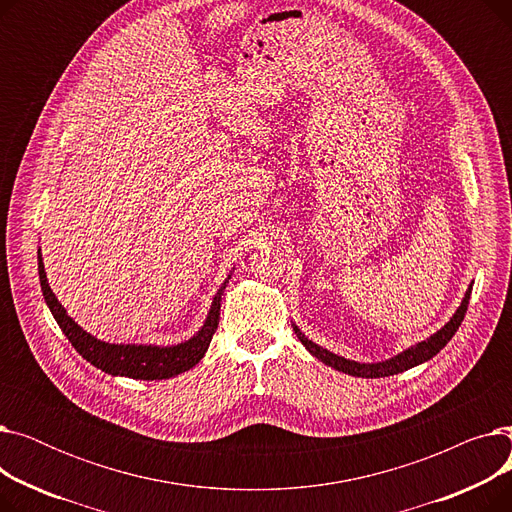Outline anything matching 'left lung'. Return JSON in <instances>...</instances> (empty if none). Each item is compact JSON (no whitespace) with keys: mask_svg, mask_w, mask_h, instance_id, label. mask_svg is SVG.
Returning <instances> with one entry per match:
<instances>
[{"mask_svg":"<svg viewBox=\"0 0 512 512\" xmlns=\"http://www.w3.org/2000/svg\"><path fill=\"white\" fill-rule=\"evenodd\" d=\"M471 290H473V284H469L467 292H465V299L461 301L459 309L454 311V315L450 317L448 324L444 328H440L434 336H429L427 340L423 342H417L415 346L407 348V351L398 353L396 357L392 359H386V361H380V363H359V361H351V359H344L340 355H334L330 353L328 348L315 344L313 340H309L297 324H292V330L294 334L299 336V340L303 342V346L307 348V351L319 359L321 363H326L342 373H348V375H355V378H388V375H396V373H402L407 371L415 365H421L425 361H429L432 357H436L442 348L450 342V338L456 334V330H459L461 321L465 319V313H467V307H469V299H471Z\"/></svg>","mask_w":512,"mask_h":512,"instance_id":"left-lung-1","label":"left lung"}]
</instances>
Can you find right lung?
Listing matches in <instances>:
<instances>
[{
	"instance_id": "1",
	"label": "right lung",
	"mask_w": 512,
	"mask_h": 512,
	"mask_svg": "<svg viewBox=\"0 0 512 512\" xmlns=\"http://www.w3.org/2000/svg\"><path fill=\"white\" fill-rule=\"evenodd\" d=\"M39 261V280L45 303L58 321V326L66 334V338L72 342L78 355H83L91 365L97 369L110 373V375H124V378L132 380H170L178 373H184L191 367H195L207 353L209 342L213 332L218 330L220 324V301L224 288L230 280V276L220 286L218 294L213 297L211 309L203 321L201 330L180 344L172 346H159V344H112L103 342L91 336L80 328L76 321L66 313L62 303L58 301L56 294L49 288L47 276H45V265L41 257V249L37 253Z\"/></svg>"
}]
</instances>
